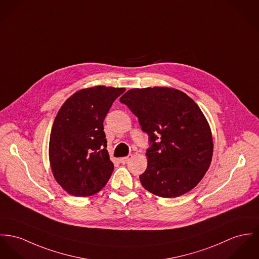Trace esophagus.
Wrapping results in <instances>:
<instances>
[{
  "mask_svg": "<svg viewBox=\"0 0 259 259\" xmlns=\"http://www.w3.org/2000/svg\"><path fill=\"white\" fill-rule=\"evenodd\" d=\"M132 155H128L127 157H124V158H121L120 159V161L122 162V163H126V162H128L130 159H132Z\"/></svg>",
  "mask_w": 259,
  "mask_h": 259,
  "instance_id": "obj_1",
  "label": "esophagus"
}]
</instances>
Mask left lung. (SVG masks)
<instances>
[{"label": "left lung", "mask_w": 259, "mask_h": 259, "mask_svg": "<svg viewBox=\"0 0 259 259\" xmlns=\"http://www.w3.org/2000/svg\"><path fill=\"white\" fill-rule=\"evenodd\" d=\"M149 136L148 166L140 176L143 187L164 198L194 188L213 156L210 126L199 106L176 89H132L120 98Z\"/></svg>", "instance_id": "left-lung-1"}]
</instances>
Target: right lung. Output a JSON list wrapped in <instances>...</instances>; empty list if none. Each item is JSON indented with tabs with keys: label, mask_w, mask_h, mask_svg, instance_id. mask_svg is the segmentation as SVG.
<instances>
[{
	"label": "right lung",
	"mask_w": 259,
	"mask_h": 259,
	"mask_svg": "<svg viewBox=\"0 0 259 259\" xmlns=\"http://www.w3.org/2000/svg\"><path fill=\"white\" fill-rule=\"evenodd\" d=\"M123 88L98 85L75 93L64 102L54 120L49 159L56 181L78 197L98 193L114 165L106 150L103 121Z\"/></svg>",
	"instance_id": "obj_1"
}]
</instances>
